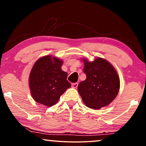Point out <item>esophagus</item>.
<instances>
[{
  "instance_id": "esophagus-1",
  "label": "esophagus",
  "mask_w": 146,
  "mask_h": 146,
  "mask_svg": "<svg viewBox=\"0 0 146 146\" xmlns=\"http://www.w3.org/2000/svg\"><path fill=\"white\" fill-rule=\"evenodd\" d=\"M78 87V83H72L71 84V87L74 88V89H76Z\"/></svg>"
}]
</instances>
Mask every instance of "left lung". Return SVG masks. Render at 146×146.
I'll list each match as a JSON object with an SVG mask.
<instances>
[{
    "mask_svg": "<svg viewBox=\"0 0 146 146\" xmlns=\"http://www.w3.org/2000/svg\"><path fill=\"white\" fill-rule=\"evenodd\" d=\"M85 81L78 86V92L85 105L98 110L109 105L120 89V78L111 63L101 57L93 61L83 58Z\"/></svg>",
    "mask_w": 146,
    "mask_h": 146,
    "instance_id": "1",
    "label": "left lung"
}]
</instances>
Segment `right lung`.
Returning <instances> with one entry per match:
<instances>
[{
    "mask_svg": "<svg viewBox=\"0 0 146 146\" xmlns=\"http://www.w3.org/2000/svg\"><path fill=\"white\" fill-rule=\"evenodd\" d=\"M62 59L52 55L40 57L34 63L29 76L30 93L35 101L50 107L71 87L67 73L61 69Z\"/></svg>",
    "mask_w": 146,
    "mask_h": 146,
    "instance_id": "right-lung-1",
    "label": "right lung"
}]
</instances>
